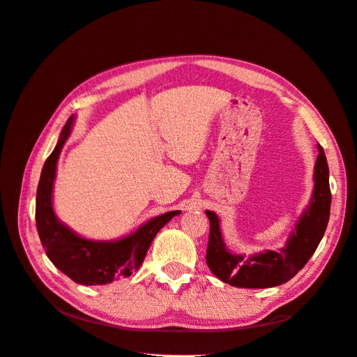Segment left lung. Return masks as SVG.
<instances>
[{"mask_svg":"<svg viewBox=\"0 0 357 357\" xmlns=\"http://www.w3.org/2000/svg\"><path fill=\"white\" fill-rule=\"evenodd\" d=\"M317 149L312 195L299 215L295 229L290 232L286 245L278 250H264L250 256L232 253L225 244L219 215L205 210L210 220L207 265L223 283L245 289L280 286L294 278L310 261L325 235L332 199L328 160L321 146Z\"/></svg>","mask_w":357,"mask_h":357,"instance_id":"1","label":"left lung"}]
</instances>
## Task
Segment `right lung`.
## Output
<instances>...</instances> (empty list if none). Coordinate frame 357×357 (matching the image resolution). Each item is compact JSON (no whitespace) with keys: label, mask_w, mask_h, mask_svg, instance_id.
Returning a JSON list of instances; mask_svg holds the SVG:
<instances>
[{"label":"right lung","mask_w":357,"mask_h":357,"mask_svg":"<svg viewBox=\"0 0 357 357\" xmlns=\"http://www.w3.org/2000/svg\"><path fill=\"white\" fill-rule=\"evenodd\" d=\"M74 116L68 119L58 144L43 167L36 199V223L47 257L61 273L84 286H102L129 277L142 266L156 234L181 211H168L147 220L119 240H89L62 223L53 210V181L61 150L71 134Z\"/></svg>","instance_id":"right-lung-1"}]
</instances>
